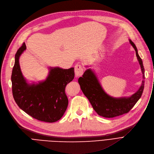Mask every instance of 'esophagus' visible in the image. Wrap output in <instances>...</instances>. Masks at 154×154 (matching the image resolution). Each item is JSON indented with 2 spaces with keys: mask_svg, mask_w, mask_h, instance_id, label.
I'll return each instance as SVG.
<instances>
[{
  "mask_svg": "<svg viewBox=\"0 0 154 154\" xmlns=\"http://www.w3.org/2000/svg\"><path fill=\"white\" fill-rule=\"evenodd\" d=\"M75 73L76 77H79L83 73V68L81 65L77 64L75 66Z\"/></svg>",
  "mask_w": 154,
  "mask_h": 154,
  "instance_id": "obj_1",
  "label": "esophagus"
}]
</instances>
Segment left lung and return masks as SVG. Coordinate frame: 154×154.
Returning a JSON list of instances; mask_svg holds the SVG:
<instances>
[{"label": "left lung", "mask_w": 154, "mask_h": 154, "mask_svg": "<svg viewBox=\"0 0 154 154\" xmlns=\"http://www.w3.org/2000/svg\"><path fill=\"white\" fill-rule=\"evenodd\" d=\"M129 42L135 51L143 75L141 86L138 91L130 97H114L107 94L104 91L94 72L91 68L86 69L82 77L78 79L80 88L91 104L93 109L98 115L104 117L111 118L128 113L136 104L142 94L144 88L145 71L136 46L131 40H129ZM86 67H88V66Z\"/></svg>", "instance_id": "1"}]
</instances>
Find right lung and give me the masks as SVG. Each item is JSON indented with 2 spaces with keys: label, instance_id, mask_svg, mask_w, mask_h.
Instances as JSON below:
<instances>
[{
  "label": "right lung",
  "instance_id": "add662e5",
  "mask_svg": "<svg viewBox=\"0 0 154 154\" xmlns=\"http://www.w3.org/2000/svg\"><path fill=\"white\" fill-rule=\"evenodd\" d=\"M25 50L23 43L15 56L11 76L14 100L22 110L33 118L47 122H56L67 109L68 99L65 88L74 79V68L50 67L46 79L36 84L28 83L19 64V58Z\"/></svg>",
  "mask_w": 154,
  "mask_h": 154
}]
</instances>
